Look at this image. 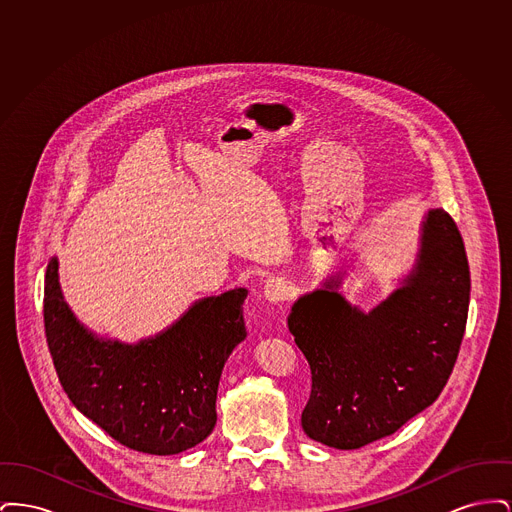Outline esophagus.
<instances>
[{
	"label": "esophagus",
	"instance_id": "34e87169",
	"mask_svg": "<svg viewBox=\"0 0 512 512\" xmlns=\"http://www.w3.org/2000/svg\"><path fill=\"white\" fill-rule=\"evenodd\" d=\"M263 293H265V299L270 303H280L290 293V282L282 276H272V278H268Z\"/></svg>",
	"mask_w": 512,
	"mask_h": 512
}]
</instances>
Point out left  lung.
Here are the masks:
<instances>
[{
    "label": "left lung",
    "instance_id": "left-lung-1",
    "mask_svg": "<svg viewBox=\"0 0 512 512\" xmlns=\"http://www.w3.org/2000/svg\"><path fill=\"white\" fill-rule=\"evenodd\" d=\"M468 301L463 238L443 209L422 222L413 272L370 313L349 305L334 282L299 297L288 328L311 366L305 434L359 449L430 407L457 363Z\"/></svg>",
    "mask_w": 512,
    "mask_h": 512
}]
</instances>
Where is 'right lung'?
Here are the masks:
<instances>
[{"label":"right lung","mask_w":512,"mask_h":512,"mask_svg":"<svg viewBox=\"0 0 512 512\" xmlns=\"http://www.w3.org/2000/svg\"><path fill=\"white\" fill-rule=\"evenodd\" d=\"M57 257L44 286V326L55 372L74 407L128 449L176 455L217 424L220 374L245 340L238 288L195 301L171 328L136 345L88 332L63 299Z\"/></svg>","instance_id":"obj_1"}]
</instances>
